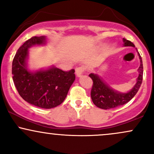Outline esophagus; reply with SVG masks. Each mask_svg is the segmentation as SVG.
I'll return each instance as SVG.
<instances>
[{
    "label": "esophagus",
    "instance_id": "1",
    "mask_svg": "<svg viewBox=\"0 0 154 154\" xmlns=\"http://www.w3.org/2000/svg\"><path fill=\"white\" fill-rule=\"evenodd\" d=\"M85 69V68L84 66L77 67V68L75 69L76 75H77V76H80L83 73V72H84Z\"/></svg>",
    "mask_w": 154,
    "mask_h": 154
}]
</instances>
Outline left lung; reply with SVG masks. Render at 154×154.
<instances>
[{"mask_svg": "<svg viewBox=\"0 0 154 154\" xmlns=\"http://www.w3.org/2000/svg\"><path fill=\"white\" fill-rule=\"evenodd\" d=\"M125 46L135 47V45L130 40L123 38ZM138 53V52H137ZM140 65L138 69L139 76L137 79V82L132 89L128 93H122L114 91L102 80V79L97 74H90L89 77L93 80V84L91 89V98L93 103L97 107L103 109H110L116 108L127 103L133 98L138 91L143 81V66L142 58L138 53Z\"/></svg>", "mask_w": 154, "mask_h": 154, "instance_id": "obj_1", "label": "left lung"}]
</instances>
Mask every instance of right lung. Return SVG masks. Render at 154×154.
Masks as SVG:
<instances>
[{
    "instance_id": "add662e5",
    "label": "right lung",
    "mask_w": 154,
    "mask_h": 154,
    "mask_svg": "<svg viewBox=\"0 0 154 154\" xmlns=\"http://www.w3.org/2000/svg\"><path fill=\"white\" fill-rule=\"evenodd\" d=\"M45 36L32 37L17 51L12 62V75L15 87L25 101L42 109H52L62 103L75 79V69L66 72L52 66L32 72L27 69L28 49L44 45Z\"/></svg>"
}]
</instances>
